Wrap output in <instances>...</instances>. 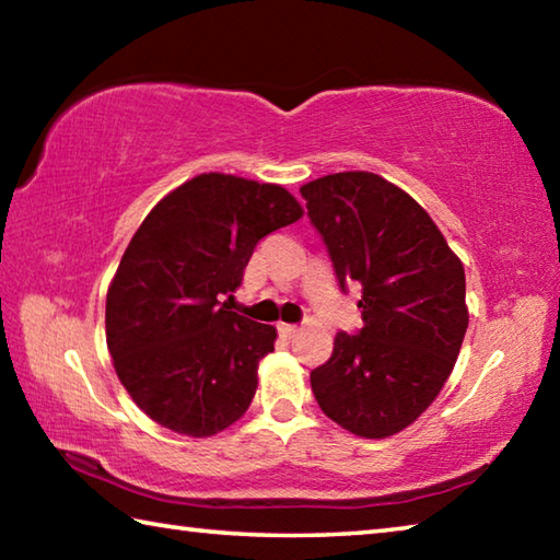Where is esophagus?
<instances>
[{"label": "esophagus", "instance_id": "34e87169", "mask_svg": "<svg viewBox=\"0 0 560 560\" xmlns=\"http://www.w3.org/2000/svg\"><path fill=\"white\" fill-rule=\"evenodd\" d=\"M279 334H281V338L291 340L293 336L299 334V326H291V324H279Z\"/></svg>", "mask_w": 560, "mask_h": 560}]
</instances>
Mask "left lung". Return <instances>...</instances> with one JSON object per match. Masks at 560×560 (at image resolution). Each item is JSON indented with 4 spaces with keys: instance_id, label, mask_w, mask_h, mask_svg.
<instances>
[{
    "instance_id": "obj_1",
    "label": "left lung",
    "mask_w": 560,
    "mask_h": 560,
    "mask_svg": "<svg viewBox=\"0 0 560 560\" xmlns=\"http://www.w3.org/2000/svg\"><path fill=\"white\" fill-rule=\"evenodd\" d=\"M340 289L363 287V328L338 334L311 373L330 420L365 440L402 432L434 402L467 334V281L432 217L381 175L334 173L301 187Z\"/></svg>"
}]
</instances>
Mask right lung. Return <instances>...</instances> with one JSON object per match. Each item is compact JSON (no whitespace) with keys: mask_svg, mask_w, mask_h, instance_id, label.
I'll return each mask as SVG.
<instances>
[{"mask_svg":"<svg viewBox=\"0 0 560 560\" xmlns=\"http://www.w3.org/2000/svg\"><path fill=\"white\" fill-rule=\"evenodd\" d=\"M289 189L202 173L165 195L132 234L106 296L118 381L150 420L212 438L249 410L277 328L234 314L254 246L301 220Z\"/></svg>","mask_w":560,"mask_h":560,"instance_id":"add662e5","label":"right lung"}]
</instances>
